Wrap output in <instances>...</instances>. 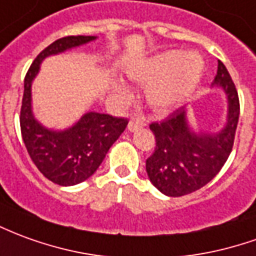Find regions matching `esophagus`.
<instances>
[{"label": "esophagus", "mask_w": 256, "mask_h": 256, "mask_svg": "<svg viewBox=\"0 0 256 256\" xmlns=\"http://www.w3.org/2000/svg\"><path fill=\"white\" fill-rule=\"evenodd\" d=\"M142 126H146V122H144L142 119H140V118H133V119H130V122H128V130H130V132H134V130L142 128Z\"/></svg>", "instance_id": "esophagus-1"}]
</instances>
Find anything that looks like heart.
<instances>
[{"label":"heart","instance_id":"1","mask_svg":"<svg viewBox=\"0 0 256 256\" xmlns=\"http://www.w3.org/2000/svg\"><path fill=\"white\" fill-rule=\"evenodd\" d=\"M202 73V62L194 54L166 51L128 70V76L146 84L148 104L158 110H170L196 87ZM123 92V88H118Z\"/></svg>","mask_w":256,"mask_h":256}]
</instances>
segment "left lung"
Segmentation results:
<instances>
[{"mask_svg":"<svg viewBox=\"0 0 256 256\" xmlns=\"http://www.w3.org/2000/svg\"><path fill=\"white\" fill-rule=\"evenodd\" d=\"M212 86L222 87L228 96V122L222 130L192 132L184 106L162 122L150 124L156 146L146 159V169L151 183L165 196H182L200 190L220 172L233 150L240 101L232 76L220 60Z\"/></svg>","mask_w":256,"mask_h":256,"instance_id":"left-lung-1","label":"left lung"}]
</instances>
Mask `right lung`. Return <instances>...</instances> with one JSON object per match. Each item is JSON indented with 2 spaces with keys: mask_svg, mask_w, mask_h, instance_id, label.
Listing matches in <instances>:
<instances>
[{
  "mask_svg": "<svg viewBox=\"0 0 256 256\" xmlns=\"http://www.w3.org/2000/svg\"><path fill=\"white\" fill-rule=\"evenodd\" d=\"M92 40L96 36H68L54 41L37 55L24 78L19 118L23 142L37 169L60 186H74L92 176L128 123L126 118L87 112L74 126L55 132L44 128L33 116L32 82L42 60Z\"/></svg>",
  "mask_w": 256,
  "mask_h": 256,
  "instance_id": "1",
  "label": "right lung"
}]
</instances>
